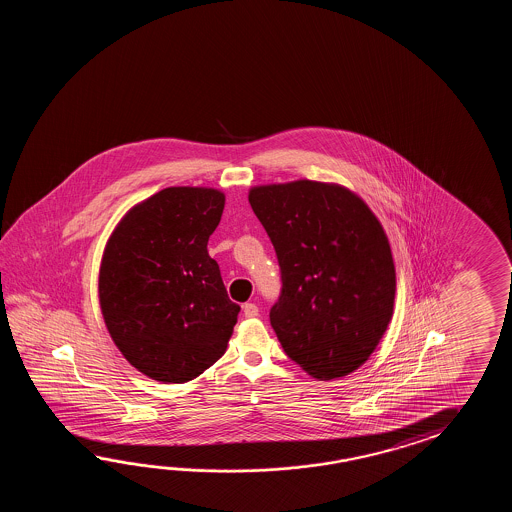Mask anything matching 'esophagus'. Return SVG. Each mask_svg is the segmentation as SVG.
Wrapping results in <instances>:
<instances>
[{
	"label": "esophagus",
	"instance_id": "obj_1",
	"mask_svg": "<svg viewBox=\"0 0 512 512\" xmlns=\"http://www.w3.org/2000/svg\"><path fill=\"white\" fill-rule=\"evenodd\" d=\"M258 313H260V309H258V305H256V304L243 305V315L247 316V318H254V316H258Z\"/></svg>",
	"mask_w": 512,
	"mask_h": 512
}]
</instances>
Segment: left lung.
I'll return each instance as SVG.
<instances>
[{"label": "left lung", "instance_id": "left-lung-1", "mask_svg": "<svg viewBox=\"0 0 512 512\" xmlns=\"http://www.w3.org/2000/svg\"><path fill=\"white\" fill-rule=\"evenodd\" d=\"M249 203L282 271L271 326L320 381L360 368L392 320V249L370 207L344 186L300 179L254 186Z\"/></svg>", "mask_w": 512, "mask_h": 512}]
</instances>
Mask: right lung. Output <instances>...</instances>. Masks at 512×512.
<instances>
[{
    "label": "right lung",
    "mask_w": 512,
    "mask_h": 512,
    "mask_svg": "<svg viewBox=\"0 0 512 512\" xmlns=\"http://www.w3.org/2000/svg\"><path fill=\"white\" fill-rule=\"evenodd\" d=\"M225 194L203 186H170L130 208L109 236L98 300L115 346L153 381L199 377L229 344L238 322L208 256Z\"/></svg>",
    "instance_id": "1"
}]
</instances>
